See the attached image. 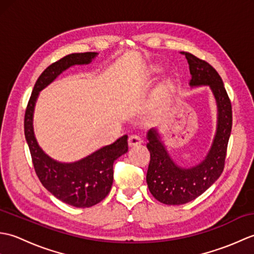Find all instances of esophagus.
<instances>
[{"mask_svg":"<svg viewBox=\"0 0 254 254\" xmlns=\"http://www.w3.org/2000/svg\"><path fill=\"white\" fill-rule=\"evenodd\" d=\"M142 142L143 141H142L141 136L136 135V134H133V135L128 136V145H130V146H134V145H138V144H141Z\"/></svg>","mask_w":254,"mask_h":254,"instance_id":"1","label":"esophagus"}]
</instances>
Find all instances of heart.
Returning a JSON list of instances; mask_svg holds the SVG:
<instances>
[{
	"mask_svg": "<svg viewBox=\"0 0 254 254\" xmlns=\"http://www.w3.org/2000/svg\"><path fill=\"white\" fill-rule=\"evenodd\" d=\"M155 69V71H158V67H155L154 68ZM170 89V83L169 82H166L164 85H163V87H161V90H163L164 91V93H166V91H168Z\"/></svg>",
	"mask_w": 254,
	"mask_h": 254,
	"instance_id": "obj_1",
	"label": "heart"
}]
</instances>
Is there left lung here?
I'll return each instance as SVG.
<instances>
[{"label": "left lung", "mask_w": 254, "mask_h": 254, "mask_svg": "<svg viewBox=\"0 0 254 254\" xmlns=\"http://www.w3.org/2000/svg\"><path fill=\"white\" fill-rule=\"evenodd\" d=\"M186 56L191 79L190 87L208 86L216 101L217 126L212 146L201 163L185 168L171 158L159 131L152 127L147 132V148L150 161L146 182L153 196L167 205L186 204L201 195L222 175L229 141L233 112L229 97L219 74L212 65L189 52Z\"/></svg>", "instance_id": "8db88e82"}]
</instances>
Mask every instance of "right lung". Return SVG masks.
Wrapping results in <instances>:
<instances>
[{"label":"right lung","instance_id":"add662e5","mask_svg":"<svg viewBox=\"0 0 254 254\" xmlns=\"http://www.w3.org/2000/svg\"><path fill=\"white\" fill-rule=\"evenodd\" d=\"M97 55V52L72 53L48 66L37 79L25 113V137L42 186L60 201L79 208L98 204L110 192L113 163L127 152V135L74 163H61L51 158L38 144L34 132V111L42 89L67 68L89 64Z\"/></svg>","mask_w":254,"mask_h":254}]
</instances>
